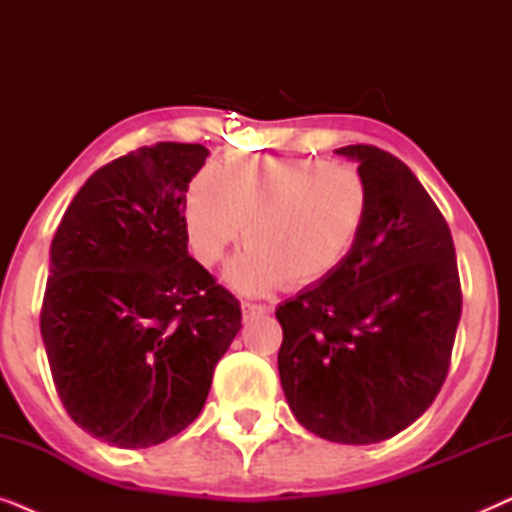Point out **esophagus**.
<instances>
[{
    "label": "esophagus",
    "instance_id": "34e87169",
    "mask_svg": "<svg viewBox=\"0 0 512 512\" xmlns=\"http://www.w3.org/2000/svg\"><path fill=\"white\" fill-rule=\"evenodd\" d=\"M265 312H268V307H265V305L242 303V317H244V321L254 319V317H258V314H265Z\"/></svg>",
    "mask_w": 512,
    "mask_h": 512
}]
</instances>
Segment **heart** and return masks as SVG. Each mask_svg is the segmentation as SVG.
<instances>
[{
	"label": "heart",
	"mask_w": 512,
	"mask_h": 512,
	"mask_svg": "<svg viewBox=\"0 0 512 512\" xmlns=\"http://www.w3.org/2000/svg\"><path fill=\"white\" fill-rule=\"evenodd\" d=\"M373 195L361 170L331 160L237 156L191 179L184 223L195 258L214 265L242 235L223 279L240 293L326 282L366 228Z\"/></svg>",
	"instance_id": "heart-1"
}]
</instances>
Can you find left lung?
<instances>
[{
    "instance_id": "obj_1",
    "label": "left lung",
    "mask_w": 512,
    "mask_h": 512,
    "mask_svg": "<svg viewBox=\"0 0 512 512\" xmlns=\"http://www.w3.org/2000/svg\"><path fill=\"white\" fill-rule=\"evenodd\" d=\"M370 184L342 268L277 307L279 380L293 417L342 445L387 440L443 387L461 317L450 228L410 167L377 146L335 149Z\"/></svg>"
}]
</instances>
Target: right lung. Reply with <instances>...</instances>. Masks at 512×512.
Instances as JSON below:
<instances>
[{
	"mask_svg": "<svg viewBox=\"0 0 512 512\" xmlns=\"http://www.w3.org/2000/svg\"><path fill=\"white\" fill-rule=\"evenodd\" d=\"M207 156L158 142L111 160L51 242L41 338L55 389L83 431L123 450L200 415L242 328L233 293L188 254L184 198Z\"/></svg>",
	"mask_w": 512,
	"mask_h": 512,
	"instance_id": "right-lung-1",
	"label": "right lung"
}]
</instances>
